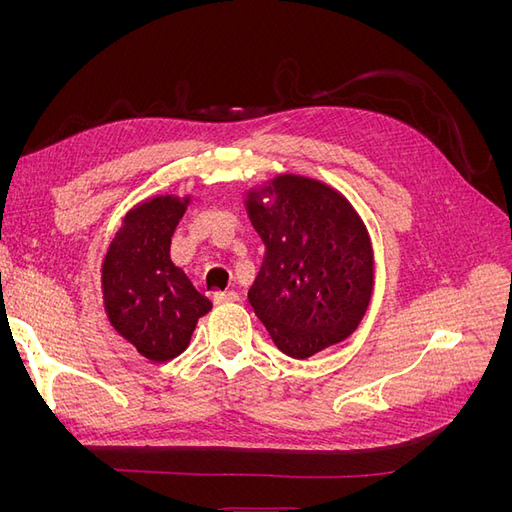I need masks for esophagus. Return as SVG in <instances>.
Here are the masks:
<instances>
[{
  "mask_svg": "<svg viewBox=\"0 0 512 512\" xmlns=\"http://www.w3.org/2000/svg\"><path fill=\"white\" fill-rule=\"evenodd\" d=\"M239 301V294L235 290H224V292H215L213 294V303L224 305V303H235Z\"/></svg>",
  "mask_w": 512,
  "mask_h": 512,
  "instance_id": "34e87169",
  "label": "esophagus"
}]
</instances>
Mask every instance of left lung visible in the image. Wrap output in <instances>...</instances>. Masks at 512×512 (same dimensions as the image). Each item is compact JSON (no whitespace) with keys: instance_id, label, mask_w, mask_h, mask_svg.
Listing matches in <instances>:
<instances>
[{"instance_id":"1","label":"left lung","mask_w":512,"mask_h":512,"mask_svg":"<svg viewBox=\"0 0 512 512\" xmlns=\"http://www.w3.org/2000/svg\"><path fill=\"white\" fill-rule=\"evenodd\" d=\"M245 207L267 250L247 299L275 346L307 359L342 342L374 290V250L359 213L331 185L301 175L271 179Z\"/></svg>"}]
</instances>
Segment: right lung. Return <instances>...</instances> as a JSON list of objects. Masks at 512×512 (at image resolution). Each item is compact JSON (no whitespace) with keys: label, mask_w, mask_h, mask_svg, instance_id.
<instances>
[{"label":"right lung","mask_w":512,"mask_h":512,"mask_svg":"<svg viewBox=\"0 0 512 512\" xmlns=\"http://www.w3.org/2000/svg\"><path fill=\"white\" fill-rule=\"evenodd\" d=\"M190 196L149 198L130 209L102 262L104 309L113 329L147 356L164 363L190 344L211 301L170 260V239Z\"/></svg>","instance_id":"add662e5"}]
</instances>
